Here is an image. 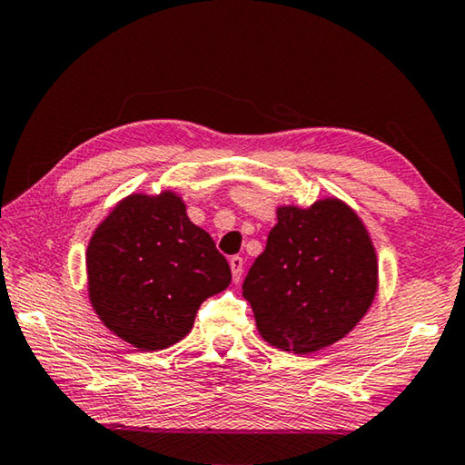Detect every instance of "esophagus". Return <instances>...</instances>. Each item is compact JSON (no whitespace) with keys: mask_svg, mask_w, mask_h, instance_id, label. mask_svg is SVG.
I'll return each mask as SVG.
<instances>
[{"mask_svg":"<svg viewBox=\"0 0 465 465\" xmlns=\"http://www.w3.org/2000/svg\"><path fill=\"white\" fill-rule=\"evenodd\" d=\"M230 269H232L233 282H240L242 272H243V258L242 256H232L230 258Z\"/></svg>","mask_w":465,"mask_h":465,"instance_id":"obj_1","label":"esophagus"}]
</instances>
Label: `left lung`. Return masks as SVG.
I'll list each match as a JSON object with an SVG mask.
<instances>
[{
    "label": "left lung",
    "instance_id": "8db88e82",
    "mask_svg": "<svg viewBox=\"0 0 465 465\" xmlns=\"http://www.w3.org/2000/svg\"><path fill=\"white\" fill-rule=\"evenodd\" d=\"M242 289L264 341L308 355L341 341L371 308L375 248L342 201L279 207L277 225Z\"/></svg>",
    "mask_w": 465,
    "mask_h": 465
}]
</instances>
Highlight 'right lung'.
<instances>
[{
	"mask_svg": "<svg viewBox=\"0 0 465 465\" xmlns=\"http://www.w3.org/2000/svg\"><path fill=\"white\" fill-rule=\"evenodd\" d=\"M94 312L139 351H162L191 332L201 303L232 282L225 256L174 193L129 194L85 252Z\"/></svg>",
	"mask_w": 465,
	"mask_h": 465,
	"instance_id": "right-lung-1",
	"label": "right lung"
}]
</instances>
